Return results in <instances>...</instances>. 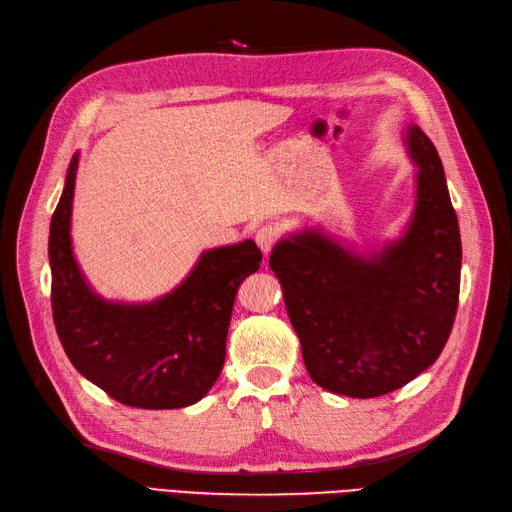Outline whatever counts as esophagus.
Returning <instances> with one entry per match:
<instances>
[{
	"instance_id": "1",
	"label": "esophagus",
	"mask_w": 512,
	"mask_h": 512,
	"mask_svg": "<svg viewBox=\"0 0 512 512\" xmlns=\"http://www.w3.org/2000/svg\"><path fill=\"white\" fill-rule=\"evenodd\" d=\"M277 239H280V232H277V228H273V226H262L256 230V243L265 256L273 250Z\"/></svg>"
}]
</instances>
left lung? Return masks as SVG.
<instances>
[{
	"label": "left lung",
	"instance_id": "obj_1",
	"mask_svg": "<svg viewBox=\"0 0 512 512\" xmlns=\"http://www.w3.org/2000/svg\"><path fill=\"white\" fill-rule=\"evenodd\" d=\"M404 145L416 196L397 239L359 250L314 226L277 241L269 258L307 374L335 395L401 389L436 363L455 322L461 237L442 160L416 123Z\"/></svg>",
	"mask_w": 512,
	"mask_h": 512
}]
</instances>
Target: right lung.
<instances>
[{
  "label": "right lung",
  "instance_id": "add662e5",
  "mask_svg": "<svg viewBox=\"0 0 512 512\" xmlns=\"http://www.w3.org/2000/svg\"><path fill=\"white\" fill-rule=\"evenodd\" d=\"M79 153L51 220V303L55 329L81 376L145 410H173L203 399L226 359L237 290L258 271L252 239L200 254L185 280L149 303L108 301L89 286L72 250V200Z\"/></svg>",
  "mask_w": 512,
  "mask_h": 512
}]
</instances>
